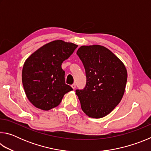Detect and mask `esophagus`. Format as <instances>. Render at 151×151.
Returning a JSON list of instances; mask_svg holds the SVG:
<instances>
[{"label": "esophagus", "instance_id": "34e87169", "mask_svg": "<svg viewBox=\"0 0 151 151\" xmlns=\"http://www.w3.org/2000/svg\"><path fill=\"white\" fill-rule=\"evenodd\" d=\"M71 86H72V88H73V89H75V88H76V85H75V84H73V85H71Z\"/></svg>", "mask_w": 151, "mask_h": 151}]
</instances>
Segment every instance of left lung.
I'll list each match as a JSON object with an SVG mask.
<instances>
[{
  "instance_id": "8db88e82",
  "label": "left lung",
  "mask_w": 151,
  "mask_h": 151,
  "mask_svg": "<svg viewBox=\"0 0 151 151\" xmlns=\"http://www.w3.org/2000/svg\"><path fill=\"white\" fill-rule=\"evenodd\" d=\"M76 54L85 66L86 83L76 90L83 112L91 118L106 116L124 93L127 71L123 63L101 45L82 46Z\"/></svg>"
}]
</instances>
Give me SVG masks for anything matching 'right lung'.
Wrapping results in <instances>:
<instances>
[{"mask_svg":"<svg viewBox=\"0 0 151 151\" xmlns=\"http://www.w3.org/2000/svg\"><path fill=\"white\" fill-rule=\"evenodd\" d=\"M77 47L72 42L54 40L43 45L25 60L22 85L27 99L35 107L43 111L55 108L66 93L73 91L65 83L61 65Z\"/></svg>","mask_w":151,"mask_h":151,"instance_id":"right-lung-1","label":"right lung"}]
</instances>
